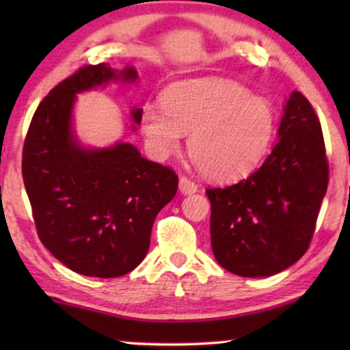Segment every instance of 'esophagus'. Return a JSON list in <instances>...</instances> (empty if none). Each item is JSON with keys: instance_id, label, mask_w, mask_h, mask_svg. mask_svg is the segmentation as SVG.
Segmentation results:
<instances>
[{"instance_id": "1", "label": "esophagus", "mask_w": 350, "mask_h": 350, "mask_svg": "<svg viewBox=\"0 0 350 350\" xmlns=\"http://www.w3.org/2000/svg\"><path fill=\"white\" fill-rule=\"evenodd\" d=\"M178 188H180V193L181 194H194V193H198V185H196L194 181H191L189 178H186V176H181V178H180Z\"/></svg>"}]
</instances>
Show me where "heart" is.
Returning a JSON list of instances; mask_svg holds the SVG:
<instances>
[{"label":"heart","mask_w":350,"mask_h":350,"mask_svg":"<svg viewBox=\"0 0 350 350\" xmlns=\"http://www.w3.org/2000/svg\"><path fill=\"white\" fill-rule=\"evenodd\" d=\"M140 126L148 150L167 159L188 135V151L215 181L241 180L260 165L274 138L277 116L269 100L223 78L174 83L162 95V108H143Z\"/></svg>","instance_id":"obj_1"}]
</instances>
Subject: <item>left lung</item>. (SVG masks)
<instances>
[{
	"label": "left lung",
	"instance_id": "8db88e82",
	"mask_svg": "<svg viewBox=\"0 0 350 350\" xmlns=\"http://www.w3.org/2000/svg\"><path fill=\"white\" fill-rule=\"evenodd\" d=\"M327 186L322 127L308 98L293 90L265 164L237 185L205 191L215 260L242 277L295 265L312 239Z\"/></svg>",
	"mask_w": 350,
	"mask_h": 350
}]
</instances>
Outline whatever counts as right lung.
<instances>
[{
  "instance_id": "right-lung-1",
  "label": "right lung",
  "mask_w": 350,
  "mask_h": 350,
  "mask_svg": "<svg viewBox=\"0 0 350 350\" xmlns=\"http://www.w3.org/2000/svg\"><path fill=\"white\" fill-rule=\"evenodd\" d=\"M127 65H89L54 88L38 107L23 145V183L38 236L71 271L113 279L135 269L150 248L152 223L178 188L169 167L129 142L88 146L75 129L78 95L111 83L137 84ZM132 129L142 108L131 109Z\"/></svg>"
}]
</instances>
